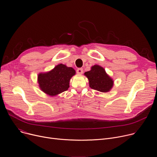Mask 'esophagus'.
<instances>
[{
  "label": "esophagus",
  "instance_id": "1",
  "mask_svg": "<svg viewBox=\"0 0 157 157\" xmlns=\"http://www.w3.org/2000/svg\"><path fill=\"white\" fill-rule=\"evenodd\" d=\"M77 73L78 74V75H82V73H83V69H82V68H78V69H77Z\"/></svg>",
  "mask_w": 157,
  "mask_h": 157
}]
</instances>
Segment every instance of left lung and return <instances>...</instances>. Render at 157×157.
Wrapping results in <instances>:
<instances>
[{
	"instance_id": "obj_1",
	"label": "left lung",
	"mask_w": 157,
	"mask_h": 157,
	"mask_svg": "<svg viewBox=\"0 0 157 157\" xmlns=\"http://www.w3.org/2000/svg\"><path fill=\"white\" fill-rule=\"evenodd\" d=\"M84 75L88 79L90 87L91 89L107 93L113 86L114 81L101 66L96 64L91 66V70L85 72Z\"/></svg>"
}]
</instances>
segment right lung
<instances>
[{"label": "right lung", "mask_w": 157, "mask_h": 157, "mask_svg": "<svg viewBox=\"0 0 157 157\" xmlns=\"http://www.w3.org/2000/svg\"><path fill=\"white\" fill-rule=\"evenodd\" d=\"M75 75L73 67L59 64L52 70L38 75L39 87L46 94L55 96L68 90L70 79Z\"/></svg>", "instance_id": "obj_1"}]
</instances>
